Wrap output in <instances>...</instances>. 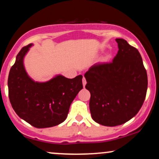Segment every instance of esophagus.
<instances>
[{
	"label": "esophagus",
	"instance_id": "34e87169",
	"mask_svg": "<svg viewBox=\"0 0 159 159\" xmlns=\"http://www.w3.org/2000/svg\"><path fill=\"white\" fill-rule=\"evenodd\" d=\"M82 84H83L84 87L85 85H86V84H87V81H86V79H85L84 77L83 79H82Z\"/></svg>",
	"mask_w": 159,
	"mask_h": 159
}]
</instances>
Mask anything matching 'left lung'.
<instances>
[{
  "label": "left lung",
  "instance_id": "1",
  "mask_svg": "<svg viewBox=\"0 0 159 159\" xmlns=\"http://www.w3.org/2000/svg\"><path fill=\"white\" fill-rule=\"evenodd\" d=\"M116 41L119 51L112 63L95 64L84 74L91 116L105 126L122 125L134 117L145 100L148 85L138 49L123 39Z\"/></svg>",
  "mask_w": 159,
  "mask_h": 159
}]
</instances>
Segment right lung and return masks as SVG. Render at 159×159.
Returning a JSON list of instances; mask_svg holds the SVG:
<instances>
[{
	"label": "right lung",
	"mask_w": 159,
	"mask_h": 159,
	"mask_svg": "<svg viewBox=\"0 0 159 159\" xmlns=\"http://www.w3.org/2000/svg\"><path fill=\"white\" fill-rule=\"evenodd\" d=\"M33 44L17 54L8 77L9 98L21 119L41 129L55 126L66 119L69 107L83 88L81 75L67 78L57 75L45 82L35 81L27 74L24 59Z\"/></svg>",
	"instance_id": "obj_1"
}]
</instances>
